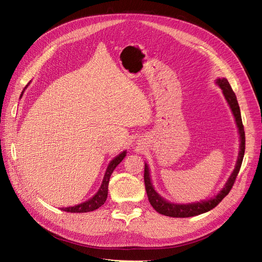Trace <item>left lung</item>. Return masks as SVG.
I'll return each instance as SVG.
<instances>
[{
  "mask_svg": "<svg viewBox=\"0 0 262 262\" xmlns=\"http://www.w3.org/2000/svg\"><path fill=\"white\" fill-rule=\"evenodd\" d=\"M216 84L221 87L222 92H223V94H224L225 99L227 100L229 107H231V109H232L233 115L235 117L237 128H238V132L241 136V146H239L241 149L238 153V158H237L235 169L233 170L232 175L229 176L228 180L226 181L224 188L222 189L215 196L211 198V199H209V200H203L200 202L179 204V203H171L167 200H165L164 198H162L155 191L152 182H150L148 166L145 164L144 184H145L146 193L148 196V201H149L150 205H152V207L155 209V211L163 214V215L170 216V217H190V216L199 215V214L205 213V212L214 209L228 194V192L231 191V189L233 188V185L235 182V179H236L237 175H238L241 166L243 163L244 154H245V131H244V125H243V121H242L241 109L238 106V101H237V98H236V95L233 92L232 87H231V85H229L226 78H217Z\"/></svg>",
  "mask_w": 262,
  "mask_h": 262,
  "instance_id": "1",
  "label": "left lung"
}]
</instances>
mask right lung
<instances>
[{"instance_id": "add662e5", "label": "right lung", "mask_w": 262, "mask_h": 262, "mask_svg": "<svg viewBox=\"0 0 262 262\" xmlns=\"http://www.w3.org/2000/svg\"><path fill=\"white\" fill-rule=\"evenodd\" d=\"M26 87H25V89H26ZM25 89H24V91H25ZM24 91L21 92L20 98L23 96ZM125 154H126V152H125V150H123L122 153H120L118 156H116L114 160L109 163L108 167L106 169V172H105L104 179H102V184H101V186H100V188H99V190H98L96 194H95L93 198H91L90 200H87V201H85L81 204L73 205V207H69V208H61V210L66 211V212H71V213H85V212L95 211V210H97L98 208H100L101 205L106 202V199H107L108 184H109L110 176H112V173H113V171L115 170L117 166L122 162V160L125 157Z\"/></svg>"}]
</instances>
